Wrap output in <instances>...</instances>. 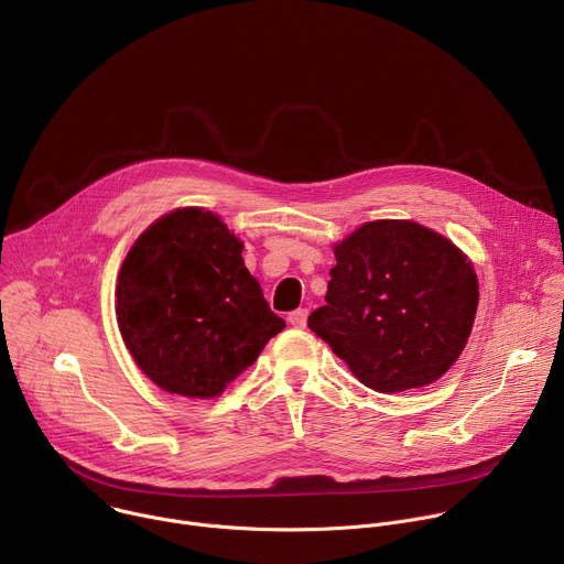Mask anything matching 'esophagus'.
I'll use <instances>...</instances> for the list:
<instances>
[{"label":"esophagus","instance_id":"1","mask_svg":"<svg viewBox=\"0 0 564 564\" xmlns=\"http://www.w3.org/2000/svg\"><path fill=\"white\" fill-rule=\"evenodd\" d=\"M306 317H308V308H295V311L289 315V322H291L295 328H304V326H306Z\"/></svg>","mask_w":564,"mask_h":564}]
</instances>
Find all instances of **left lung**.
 <instances>
[{
    "label": "left lung",
    "instance_id": "left-lung-1",
    "mask_svg": "<svg viewBox=\"0 0 564 564\" xmlns=\"http://www.w3.org/2000/svg\"><path fill=\"white\" fill-rule=\"evenodd\" d=\"M326 304L308 328L378 393L442 378L460 358L478 308L467 256L409 219L367 221L335 245Z\"/></svg>",
    "mask_w": 564,
    "mask_h": 564
}]
</instances>
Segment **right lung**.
Returning <instances> with one entry per match:
<instances>
[{
  "label": "right lung",
  "instance_id": "add662e5",
  "mask_svg": "<svg viewBox=\"0 0 564 564\" xmlns=\"http://www.w3.org/2000/svg\"><path fill=\"white\" fill-rule=\"evenodd\" d=\"M116 295L133 360L160 389L184 398L219 395L286 326L245 267L242 242L193 206L138 238Z\"/></svg>",
  "mask_w": 564,
  "mask_h": 564
}]
</instances>
